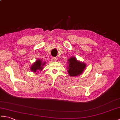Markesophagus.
Masks as SVG:
<instances>
[{"label":"esophagus","mask_w":120,"mask_h":120,"mask_svg":"<svg viewBox=\"0 0 120 120\" xmlns=\"http://www.w3.org/2000/svg\"><path fill=\"white\" fill-rule=\"evenodd\" d=\"M52 60L53 61H57V59L56 58H55V57H52Z\"/></svg>","instance_id":"34e87169"}]
</instances>
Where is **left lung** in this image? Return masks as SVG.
Wrapping results in <instances>:
<instances>
[{"label":"left lung","instance_id":"obj_1","mask_svg":"<svg viewBox=\"0 0 120 120\" xmlns=\"http://www.w3.org/2000/svg\"><path fill=\"white\" fill-rule=\"evenodd\" d=\"M68 72L70 76H78L83 72L86 64L78 61L75 57H72L68 60Z\"/></svg>","mask_w":120,"mask_h":120}]
</instances>
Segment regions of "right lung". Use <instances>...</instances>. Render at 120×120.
I'll list each match as a JSON object with an SVG mask.
<instances>
[{"mask_svg": "<svg viewBox=\"0 0 120 120\" xmlns=\"http://www.w3.org/2000/svg\"><path fill=\"white\" fill-rule=\"evenodd\" d=\"M45 64V62H43L41 60L38 59L31 65L30 70L33 72H39V71H42Z\"/></svg>", "mask_w": 120, "mask_h": 120, "instance_id": "add662e5", "label": "right lung"}]
</instances>
